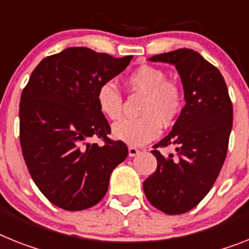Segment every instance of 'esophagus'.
<instances>
[{
  "label": "esophagus",
  "mask_w": 249,
  "mask_h": 249,
  "mask_svg": "<svg viewBox=\"0 0 249 249\" xmlns=\"http://www.w3.org/2000/svg\"><path fill=\"white\" fill-rule=\"evenodd\" d=\"M128 150H129V157H135L138 153H139V149L135 147H129Z\"/></svg>",
  "instance_id": "34e87169"
}]
</instances>
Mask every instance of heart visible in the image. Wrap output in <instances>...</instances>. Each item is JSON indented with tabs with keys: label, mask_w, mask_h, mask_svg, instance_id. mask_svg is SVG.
<instances>
[{
	"label": "heart",
	"mask_w": 249,
	"mask_h": 249,
	"mask_svg": "<svg viewBox=\"0 0 249 249\" xmlns=\"http://www.w3.org/2000/svg\"><path fill=\"white\" fill-rule=\"evenodd\" d=\"M129 89L143 93L139 118L123 119L112 126L116 139L130 145H143L156 139L160 126L173 124L183 107V92L181 86L167 79L164 71L152 66H142L126 78ZM97 105L100 111L110 120H119L123 115L124 99L118 87L111 82L102 83L99 87Z\"/></svg>",
	"instance_id": "b5f03b06"
}]
</instances>
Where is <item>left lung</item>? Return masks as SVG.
<instances>
[{"label":"left lung","mask_w":249,"mask_h":249,"mask_svg":"<svg viewBox=\"0 0 249 249\" xmlns=\"http://www.w3.org/2000/svg\"><path fill=\"white\" fill-rule=\"evenodd\" d=\"M149 60L176 67L186 105L170 134L153 145L158 163L143 182L144 194L160 212L183 214L205 197L218 178L227 157L233 105L221 73L195 50L177 49ZM170 145L177 153L163 156L159 148Z\"/></svg>","instance_id":"8db88e82"}]
</instances>
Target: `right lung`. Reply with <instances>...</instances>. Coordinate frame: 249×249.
Returning <instances> with one entry per match:
<instances>
[{
	"mask_svg": "<svg viewBox=\"0 0 249 249\" xmlns=\"http://www.w3.org/2000/svg\"><path fill=\"white\" fill-rule=\"evenodd\" d=\"M131 55L114 58L83 47L44 58L33 71L20 99V144L28 170L43 195L70 212L96 205L110 175L128 156L96 95L129 66ZM101 137L104 144L88 143Z\"/></svg>",
	"mask_w": 249,
	"mask_h": 249,
	"instance_id": "obj_1",
	"label": "right lung"
}]
</instances>
